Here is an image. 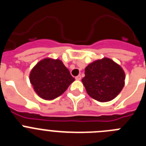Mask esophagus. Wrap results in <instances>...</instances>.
Returning a JSON list of instances; mask_svg holds the SVG:
<instances>
[{
  "label": "esophagus",
  "mask_w": 146,
  "mask_h": 146,
  "mask_svg": "<svg viewBox=\"0 0 146 146\" xmlns=\"http://www.w3.org/2000/svg\"><path fill=\"white\" fill-rule=\"evenodd\" d=\"M75 79L77 80H81V76L80 75L77 76V77H75Z\"/></svg>",
  "instance_id": "obj_1"
}]
</instances>
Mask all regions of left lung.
<instances>
[{"mask_svg":"<svg viewBox=\"0 0 146 146\" xmlns=\"http://www.w3.org/2000/svg\"><path fill=\"white\" fill-rule=\"evenodd\" d=\"M82 79L89 96L101 102L113 100L124 86L123 69L108 58L96 60L85 69Z\"/></svg>","mask_w":146,"mask_h":146,"instance_id":"1","label":"left lung"}]
</instances>
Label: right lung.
<instances>
[{"label":"right lung","mask_w":146,"mask_h":146,"mask_svg":"<svg viewBox=\"0 0 146 146\" xmlns=\"http://www.w3.org/2000/svg\"><path fill=\"white\" fill-rule=\"evenodd\" d=\"M74 81L69 69L59 59H42L30 73V82L35 92L46 100L58 97Z\"/></svg>","instance_id":"right-lung-1"}]
</instances>
